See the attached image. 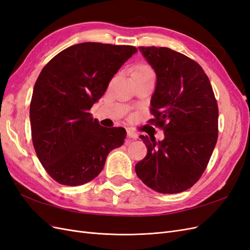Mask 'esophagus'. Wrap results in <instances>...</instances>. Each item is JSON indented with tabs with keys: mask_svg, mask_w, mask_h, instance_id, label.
Masks as SVG:
<instances>
[{
	"mask_svg": "<svg viewBox=\"0 0 250 250\" xmlns=\"http://www.w3.org/2000/svg\"><path fill=\"white\" fill-rule=\"evenodd\" d=\"M127 135L129 137L130 139H133V140H137L139 138V134L137 132H134L133 130L131 129H128L127 130Z\"/></svg>",
	"mask_w": 250,
	"mask_h": 250,
	"instance_id": "34e87169",
	"label": "esophagus"
}]
</instances>
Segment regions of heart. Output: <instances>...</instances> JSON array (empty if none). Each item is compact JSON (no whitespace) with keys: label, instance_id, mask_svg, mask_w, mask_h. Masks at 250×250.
<instances>
[{"label":"heart","instance_id":"heart-1","mask_svg":"<svg viewBox=\"0 0 250 250\" xmlns=\"http://www.w3.org/2000/svg\"><path fill=\"white\" fill-rule=\"evenodd\" d=\"M132 75H140V76H154L153 71L147 64H139L135 66Z\"/></svg>","mask_w":250,"mask_h":250}]
</instances>
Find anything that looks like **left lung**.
I'll use <instances>...</instances> for the list:
<instances>
[{"label": "left lung", "instance_id": "obj_1", "mask_svg": "<svg viewBox=\"0 0 250 250\" xmlns=\"http://www.w3.org/2000/svg\"><path fill=\"white\" fill-rule=\"evenodd\" d=\"M156 74L151 97L165 139L140 135L147 155L135 165L139 178L163 194L184 192L206 170L218 139V105L210 82L195 60L164 47H139Z\"/></svg>", "mask_w": 250, "mask_h": 250}]
</instances>
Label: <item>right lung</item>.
I'll return each mask as SVG.
<instances>
[{
    "label": "right lung",
    "mask_w": 250,
    "mask_h": 250,
    "mask_svg": "<svg viewBox=\"0 0 250 250\" xmlns=\"http://www.w3.org/2000/svg\"><path fill=\"white\" fill-rule=\"evenodd\" d=\"M138 49L101 42L77 43L44 65L33 88L30 123L35 152L60 185L81 186L103 170L126 130L106 128L88 112L109 81Z\"/></svg>",
    "instance_id": "obj_1"
}]
</instances>
